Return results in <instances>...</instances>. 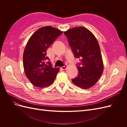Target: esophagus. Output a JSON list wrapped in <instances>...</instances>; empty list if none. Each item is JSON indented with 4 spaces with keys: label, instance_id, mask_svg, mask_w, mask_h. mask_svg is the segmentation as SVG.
<instances>
[{
    "label": "esophagus",
    "instance_id": "34e87169",
    "mask_svg": "<svg viewBox=\"0 0 127 127\" xmlns=\"http://www.w3.org/2000/svg\"><path fill=\"white\" fill-rule=\"evenodd\" d=\"M66 65H65V66H63V67H61V69H62V70H65V69H66Z\"/></svg>",
    "mask_w": 127,
    "mask_h": 127
}]
</instances>
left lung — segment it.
Wrapping results in <instances>:
<instances>
[{
    "label": "left lung",
    "mask_w": 127,
    "mask_h": 127,
    "mask_svg": "<svg viewBox=\"0 0 127 127\" xmlns=\"http://www.w3.org/2000/svg\"><path fill=\"white\" fill-rule=\"evenodd\" d=\"M74 56L79 58L78 75L72 79L75 85L88 89L96 83L103 74L104 65L98 41L90 30L83 26L64 32Z\"/></svg>",
    "instance_id": "1"
}]
</instances>
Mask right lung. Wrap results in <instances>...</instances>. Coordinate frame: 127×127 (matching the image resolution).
I'll list each match as a JSON object with an SVG mask.
<instances>
[{
  "instance_id": "add662e5",
  "label": "right lung",
  "mask_w": 127,
  "mask_h": 127,
  "mask_svg": "<svg viewBox=\"0 0 127 127\" xmlns=\"http://www.w3.org/2000/svg\"><path fill=\"white\" fill-rule=\"evenodd\" d=\"M63 31L50 26L38 29L30 37L23 53V67L27 78L34 86L43 88L54 82L59 68H53L46 52Z\"/></svg>"
}]
</instances>
